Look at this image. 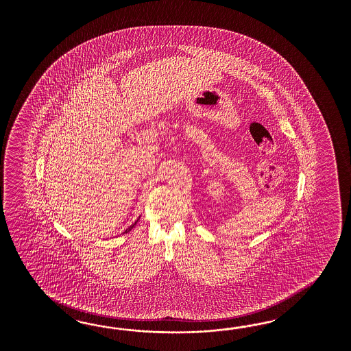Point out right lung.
<instances>
[{
	"label": "right lung",
	"mask_w": 351,
	"mask_h": 351,
	"mask_svg": "<svg viewBox=\"0 0 351 351\" xmlns=\"http://www.w3.org/2000/svg\"><path fill=\"white\" fill-rule=\"evenodd\" d=\"M138 219H140V217H138ZM138 220H136V221H135V223H132V225H131V226H130V228H128V229H126V230H125V232H123V234L128 233V232H130V230H131V229H132V228H135V225H136V223H138Z\"/></svg>",
	"instance_id": "right-lung-1"
}]
</instances>
